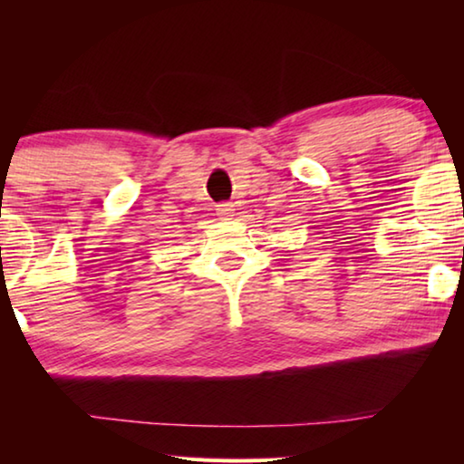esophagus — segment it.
<instances>
[{"label":"esophagus","instance_id":"34e87169","mask_svg":"<svg viewBox=\"0 0 464 464\" xmlns=\"http://www.w3.org/2000/svg\"><path fill=\"white\" fill-rule=\"evenodd\" d=\"M217 215H218V218H223V221H229V218L235 215L233 204H231V202L217 204Z\"/></svg>","mask_w":464,"mask_h":464}]
</instances>
